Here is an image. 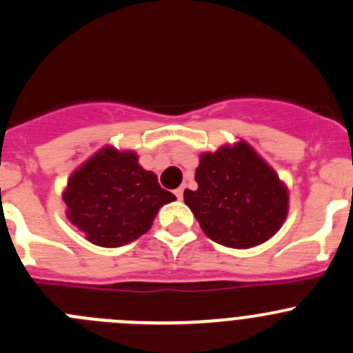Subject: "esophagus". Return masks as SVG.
Returning <instances> with one entry per match:
<instances>
[{
	"mask_svg": "<svg viewBox=\"0 0 353 353\" xmlns=\"http://www.w3.org/2000/svg\"><path fill=\"white\" fill-rule=\"evenodd\" d=\"M174 193H176L177 200H183V194H184V188H177V190H176V191H174Z\"/></svg>",
	"mask_w": 353,
	"mask_h": 353,
	"instance_id": "obj_1",
	"label": "esophagus"
}]
</instances>
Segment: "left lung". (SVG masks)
Here are the masks:
<instances>
[{"label": "left lung", "mask_w": 353, "mask_h": 353, "mask_svg": "<svg viewBox=\"0 0 353 353\" xmlns=\"http://www.w3.org/2000/svg\"><path fill=\"white\" fill-rule=\"evenodd\" d=\"M198 190L184 201L210 239L229 248H252L279 231L288 215V190L245 141L200 155Z\"/></svg>", "instance_id": "obj_1"}]
</instances>
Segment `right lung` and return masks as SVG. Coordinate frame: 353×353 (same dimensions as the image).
Masks as SVG:
<instances>
[{
  "label": "right lung",
  "mask_w": 353,
  "mask_h": 353,
  "mask_svg": "<svg viewBox=\"0 0 353 353\" xmlns=\"http://www.w3.org/2000/svg\"><path fill=\"white\" fill-rule=\"evenodd\" d=\"M176 200L134 152L105 146L82 163L63 193L67 217L93 245L115 248L145 234L157 212Z\"/></svg>",
  "instance_id": "obj_1"
}]
</instances>
